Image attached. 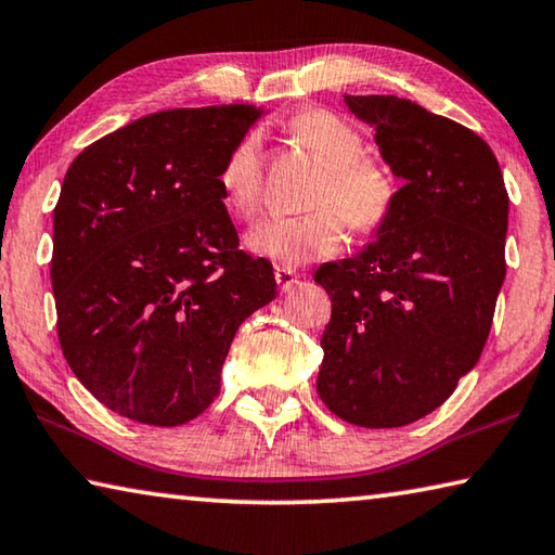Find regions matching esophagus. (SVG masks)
<instances>
[{"label": "esophagus", "mask_w": 555, "mask_h": 555, "mask_svg": "<svg viewBox=\"0 0 555 555\" xmlns=\"http://www.w3.org/2000/svg\"><path fill=\"white\" fill-rule=\"evenodd\" d=\"M274 276H276V284H279V288H281V294H288V291L298 284V274H296V269L284 267V264L276 267Z\"/></svg>", "instance_id": "1"}]
</instances>
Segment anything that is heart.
Here are the masks:
<instances>
[{
	"label": "heart",
	"mask_w": 555,
	"mask_h": 555,
	"mask_svg": "<svg viewBox=\"0 0 555 555\" xmlns=\"http://www.w3.org/2000/svg\"><path fill=\"white\" fill-rule=\"evenodd\" d=\"M288 134L311 156L318 176L308 188L300 218L261 220L247 232V249L259 257L300 267L340 251L345 225L357 234L377 232L389 220L397 185L379 164L364 158V139L350 121L327 109H306L288 121ZM228 210L249 218L261 205L264 171L257 134L242 137L218 173Z\"/></svg>",
	"instance_id": "heart-1"
}]
</instances>
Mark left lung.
Wrapping results in <instances>:
<instances>
[{
	"label": "left lung",
	"mask_w": 555,
	"mask_h": 555,
	"mask_svg": "<svg viewBox=\"0 0 555 555\" xmlns=\"http://www.w3.org/2000/svg\"><path fill=\"white\" fill-rule=\"evenodd\" d=\"M345 105L403 185L374 242L315 271L333 304L315 389L347 424L399 428L480 360L506 274L509 195L492 149L457 121L393 95Z\"/></svg>",
	"instance_id": "left-lung-1"
}]
</instances>
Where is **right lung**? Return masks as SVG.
<instances>
[{"label": "right lung", "mask_w": 555, "mask_h": 555, "mask_svg": "<svg viewBox=\"0 0 555 555\" xmlns=\"http://www.w3.org/2000/svg\"><path fill=\"white\" fill-rule=\"evenodd\" d=\"M264 115L164 109L75 156L53 210L51 284L75 377L119 416L181 426L220 391L237 327L276 296L240 249L218 173Z\"/></svg>", "instance_id": "add662e5"}]
</instances>
